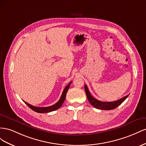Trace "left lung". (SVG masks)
Instances as JSON below:
<instances>
[{
  "mask_svg": "<svg viewBox=\"0 0 146 146\" xmlns=\"http://www.w3.org/2000/svg\"><path fill=\"white\" fill-rule=\"evenodd\" d=\"M84 89H85L87 99H88L89 103L95 108H97V109H99V110H111L115 109V108H116L119 105H120L122 102H123L125 101V100L128 96V95L127 96L114 102H101V101L98 100H97L96 98H95L93 96H92V95L90 94V92L88 89V87H87V86L86 84L84 85Z\"/></svg>",
  "mask_w": 146,
  "mask_h": 146,
  "instance_id": "1",
  "label": "left lung"
}]
</instances>
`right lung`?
<instances>
[{
	"label": "right lung",
	"mask_w": 146,
	"mask_h": 146,
	"mask_svg": "<svg viewBox=\"0 0 146 146\" xmlns=\"http://www.w3.org/2000/svg\"><path fill=\"white\" fill-rule=\"evenodd\" d=\"M72 82H70L69 84L65 87V89L63 91V92H62V94L61 95L60 98L59 99V100L58 101L56 104H54V105H53L52 106H50L48 107H36L35 106H32L30 105V104L26 103V102H24V103H26V105L33 111H34L36 112H38V113H46V112H49L57 110L59 109V108H60L62 106V104L64 103L65 100L66 93H67V91Z\"/></svg>",
	"instance_id": "right-lung-1"
}]
</instances>
